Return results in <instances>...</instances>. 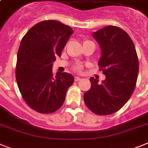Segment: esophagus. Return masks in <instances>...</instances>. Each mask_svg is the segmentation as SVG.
Masks as SVG:
<instances>
[{
	"label": "esophagus",
	"instance_id": "obj_1",
	"mask_svg": "<svg viewBox=\"0 0 148 148\" xmlns=\"http://www.w3.org/2000/svg\"><path fill=\"white\" fill-rule=\"evenodd\" d=\"M74 80H75V82H78V81L81 80V78H79V77H78V76H75V78H74Z\"/></svg>",
	"mask_w": 148,
	"mask_h": 148
}]
</instances>
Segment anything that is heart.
Returning a JSON list of instances; mask_svg holds the SVG:
<instances>
[{
    "label": "heart",
    "instance_id": "heart-1",
    "mask_svg": "<svg viewBox=\"0 0 148 148\" xmlns=\"http://www.w3.org/2000/svg\"><path fill=\"white\" fill-rule=\"evenodd\" d=\"M82 68L83 66L82 65H80V64H75V65L73 66V69L75 72H77V73H81L82 70Z\"/></svg>",
    "mask_w": 148,
    "mask_h": 148
}]
</instances>
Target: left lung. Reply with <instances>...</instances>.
<instances>
[{
    "label": "left lung",
    "mask_w": 148,
    "mask_h": 148,
    "mask_svg": "<svg viewBox=\"0 0 148 148\" xmlns=\"http://www.w3.org/2000/svg\"><path fill=\"white\" fill-rule=\"evenodd\" d=\"M99 42L102 56L98 65L106 75L99 80L91 77V87L84 94V102L97 115H108L127 103L136 88L138 59L133 42L126 31L108 25L93 33Z\"/></svg>",
    "instance_id": "obj_1"
}]
</instances>
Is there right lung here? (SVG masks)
Masks as SVG:
<instances>
[{
	"mask_svg": "<svg viewBox=\"0 0 148 148\" xmlns=\"http://www.w3.org/2000/svg\"><path fill=\"white\" fill-rule=\"evenodd\" d=\"M73 31L55 20L33 26L23 36L17 54L16 78L24 100L41 114L56 112L64 104L67 89L73 84L71 74L54 75L52 64L61 55Z\"/></svg>",
	"mask_w": 148,
	"mask_h": 148,
	"instance_id": "add662e5",
	"label": "right lung"
}]
</instances>
